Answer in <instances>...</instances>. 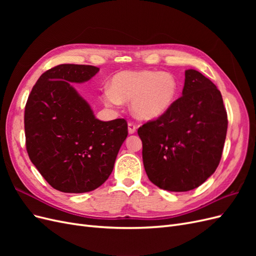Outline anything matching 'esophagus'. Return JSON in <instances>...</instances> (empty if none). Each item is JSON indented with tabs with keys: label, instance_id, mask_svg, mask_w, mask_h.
Here are the masks:
<instances>
[{
	"label": "esophagus",
	"instance_id": "34e87169",
	"mask_svg": "<svg viewBox=\"0 0 256 256\" xmlns=\"http://www.w3.org/2000/svg\"><path fill=\"white\" fill-rule=\"evenodd\" d=\"M136 126L134 125V122H129L128 124V132H129V134H136Z\"/></svg>",
	"mask_w": 256,
	"mask_h": 256
}]
</instances>
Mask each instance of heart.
<instances>
[{"label": "heart", "instance_id": "obj_1", "mask_svg": "<svg viewBox=\"0 0 256 256\" xmlns=\"http://www.w3.org/2000/svg\"><path fill=\"white\" fill-rule=\"evenodd\" d=\"M180 83L166 72L124 70L113 76L110 88L104 92L108 106L130 100V110L136 118L150 120L166 114L178 96Z\"/></svg>", "mask_w": 256, "mask_h": 256}]
</instances>
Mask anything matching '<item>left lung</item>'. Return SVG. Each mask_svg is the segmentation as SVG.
<instances>
[{
	"mask_svg": "<svg viewBox=\"0 0 256 256\" xmlns=\"http://www.w3.org/2000/svg\"><path fill=\"white\" fill-rule=\"evenodd\" d=\"M226 131L220 90L198 70H186L182 96L138 130L150 180L173 192L198 188L218 168Z\"/></svg>",
	"mask_w": 256,
	"mask_h": 256,
	"instance_id": "obj_1",
	"label": "left lung"
}]
</instances>
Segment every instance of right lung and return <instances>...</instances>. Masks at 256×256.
I'll return each mask as SVG.
<instances>
[{
	"label": "right lung",
	"mask_w": 256,
	"mask_h": 256,
	"mask_svg": "<svg viewBox=\"0 0 256 256\" xmlns=\"http://www.w3.org/2000/svg\"><path fill=\"white\" fill-rule=\"evenodd\" d=\"M98 72L90 65L53 67L40 76L26 104L28 157L51 187L62 192L84 193L102 186L128 136L125 120H99L72 86Z\"/></svg>",
	"instance_id": "obj_1"
}]
</instances>
